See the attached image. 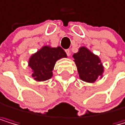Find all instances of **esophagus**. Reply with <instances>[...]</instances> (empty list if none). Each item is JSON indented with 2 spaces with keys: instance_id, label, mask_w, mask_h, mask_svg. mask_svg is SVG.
I'll return each mask as SVG.
<instances>
[{
  "instance_id": "34e87169",
  "label": "esophagus",
  "mask_w": 125,
  "mask_h": 125,
  "mask_svg": "<svg viewBox=\"0 0 125 125\" xmlns=\"http://www.w3.org/2000/svg\"><path fill=\"white\" fill-rule=\"evenodd\" d=\"M66 55H68V56H70V49H66Z\"/></svg>"
}]
</instances>
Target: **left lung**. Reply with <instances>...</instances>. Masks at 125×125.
Segmentation results:
<instances>
[{"label":"left lung","instance_id":"obj_1","mask_svg":"<svg viewBox=\"0 0 125 125\" xmlns=\"http://www.w3.org/2000/svg\"><path fill=\"white\" fill-rule=\"evenodd\" d=\"M80 80L94 83L98 79H102L104 66L98 55L85 46H81L78 52L73 55Z\"/></svg>","mask_w":125,"mask_h":125}]
</instances>
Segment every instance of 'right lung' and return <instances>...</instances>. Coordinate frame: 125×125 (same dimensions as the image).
I'll return each mask as SVG.
<instances>
[{
	"label": "right lung",
	"instance_id": "right-lung-1",
	"mask_svg": "<svg viewBox=\"0 0 125 125\" xmlns=\"http://www.w3.org/2000/svg\"><path fill=\"white\" fill-rule=\"evenodd\" d=\"M66 52L60 46L44 45L33 53L28 59V66L31 69V76L35 81L48 80L52 77L55 64L58 60L66 58Z\"/></svg>",
	"mask_w": 125,
	"mask_h": 125
}]
</instances>
